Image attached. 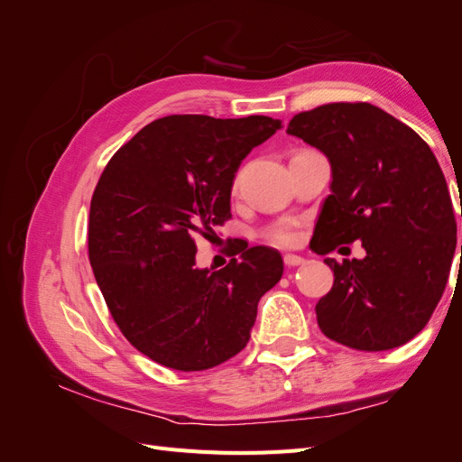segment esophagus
Returning a JSON list of instances; mask_svg holds the SVG:
<instances>
[{"label": "esophagus", "instance_id": "1", "mask_svg": "<svg viewBox=\"0 0 462 462\" xmlns=\"http://www.w3.org/2000/svg\"><path fill=\"white\" fill-rule=\"evenodd\" d=\"M283 262H285V265H289V268H295V265H302L306 260L297 254H285Z\"/></svg>", "mask_w": 462, "mask_h": 462}]
</instances>
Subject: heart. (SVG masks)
Here are the masks:
<instances>
[{
	"mask_svg": "<svg viewBox=\"0 0 462 462\" xmlns=\"http://www.w3.org/2000/svg\"><path fill=\"white\" fill-rule=\"evenodd\" d=\"M265 239L277 246H291L295 245L299 239V227L295 221H282L277 226L270 227L265 233Z\"/></svg>",
	"mask_w": 462,
	"mask_h": 462,
	"instance_id": "b5f03b06",
	"label": "heart"
}]
</instances>
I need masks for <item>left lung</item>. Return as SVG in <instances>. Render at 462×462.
Here are the masks:
<instances>
[{"label": "left lung", "instance_id": "1", "mask_svg": "<svg viewBox=\"0 0 462 462\" xmlns=\"http://www.w3.org/2000/svg\"><path fill=\"white\" fill-rule=\"evenodd\" d=\"M287 133L331 163L314 253L355 241L366 250L362 260H324L335 279L316 304L319 329L356 351L411 341L436 310L457 248L455 208L436 156L409 125L366 102L302 111Z\"/></svg>", "mask_w": 462, "mask_h": 462}]
</instances>
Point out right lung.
Instances as JSON below:
<instances>
[{
    "label": "right lung",
    "instance_id": "add662e5",
    "mask_svg": "<svg viewBox=\"0 0 462 462\" xmlns=\"http://www.w3.org/2000/svg\"><path fill=\"white\" fill-rule=\"evenodd\" d=\"M282 129L265 116H167L106 165L90 202L88 258L111 318L162 366L200 372L241 353L282 254L233 245L217 272L197 268V236L231 217V187L250 150Z\"/></svg>",
    "mask_w": 462,
    "mask_h": 462
}]
</instances>
